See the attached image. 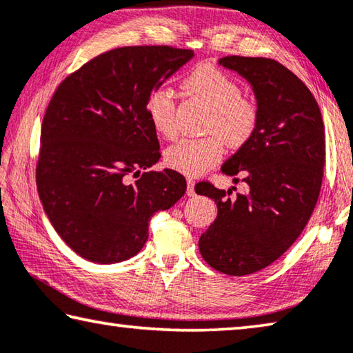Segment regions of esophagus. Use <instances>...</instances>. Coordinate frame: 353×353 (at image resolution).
<instances>
[{
	"label": "esophagus",
	"instance_id": "obj_1",
	"mask_svg": "<svg viewBox=\"0 0 353 353\" xmlns=\"http://www.w3.org/2000/svg\"><path fill=\"white\" fill-rule=\"evenodd\" d=\"M187 194L188 196H194L196 194V192H194V181L192 177L187 179Z\"/></svg>",
	"mask_w": 353,
	"mask_h": 353
}]
</instances>
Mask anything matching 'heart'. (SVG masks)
<instances>
[{"label":"heart","mask_w":353,"mask_h":353,"mask_svg":"<svg viewBox=\"0 0 353 353\" xmlns=\"http://www.w3.org/2000/svg\"><path fill=\"white\" fill-rule=\"evenodd\" d=\"M183 86L210 108L204 132L215 135L183 138L166 149L165 160L172 170L198 176L221 159L223 141L231 148L248 141L257 125L259 111L253 100L242 96L239 83L216 67H198L185 78ZM146 110L150 124L160 135L166 138L176 135V99L171 89H154L148 97Z\"/></svg>","instance_id":"obj_1"}]
</instances>
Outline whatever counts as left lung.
Returning <instances> with one entry per match:
<instances>
[{
  "label": "left lung",
  "mask_w": 353,
  "mask_h": 353,
  "mask_svg": "<svg viewBox=\"0 0 353 353\" xmlns=\"http://www.w3.org/2000/svg\"><path fill=\"white\" fill-rule=\"evenodd\" d=\"M218 64L250 83L259 117L253 135L221 166L234 182L242 177L247 192L229 198L231 188L194 187L218 207L199 251L215 270L243 276L275 262L305 229L321 193L325 130L314 96L278 61L225 56Z\"/></svg>",
  "instance_id": "left-lung-1"
}]
</instances>
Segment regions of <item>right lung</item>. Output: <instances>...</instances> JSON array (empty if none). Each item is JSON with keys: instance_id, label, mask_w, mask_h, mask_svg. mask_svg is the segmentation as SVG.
<instances>
[{"instance_id": "add662e5", "label": "right lung", "mask_w": 353, "mask_h": 353, "mask_svg": "<svg viewBox=\"0 0 353 353\" xmlns=\"http://www.w3.org/2000/svg\"><path fill=\"white\" fill-rule=\"evenodd\" d=\"M193 56L163 46L114 48L56 89L42 122L37 192L54 231L85 259L114 264L138 254L152 215L185 193L181 172L148 171L160 144L146 103Z\"/></svg>"}]
</instances>
